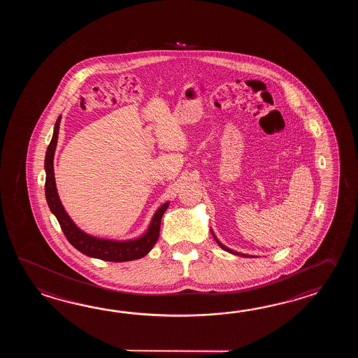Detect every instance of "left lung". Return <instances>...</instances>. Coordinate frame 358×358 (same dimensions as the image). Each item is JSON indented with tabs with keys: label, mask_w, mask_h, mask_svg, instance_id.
<instances>
[{
	"label": "left lung",
	"mask_w": 358,
	"mask_h": 358,
	"mask_svg": "<svg viewBox=\"0 0 358 358\" xmlns=\"http://www.w3.org/2000/svg\"><path fill=\"white\" fill-rule=\"evenodd\" d=\"M213 238H215V241H216V242H217V244H219V245H220L221 248H222V250H225V251H228V252H230V253H233V255H236V256H242V257H251V256H248V255H244V253H238V252H234V251H231V250H229L228 247H225V245H222V244L220 243V242H219V241H217V239H216V236H213Z\"/></svg>",
	"instance_id": "8db88e82"
}]
</instances>
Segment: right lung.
<instances>
[{
    "label": "right lung",
    "instance_id": "right-lung-1",
    "mask_svg": "<svg viewBox=\"0 0 358 358\" xmlns=\"http://www.w3.org/2000/svg\"><path fill=\"white\" fill-rule=\"evenodd\" d=\"M61 116L55 124L54 136L47 147L46 160V182H45V192H46L47 203L50 210L52 211L56 219L60 224L64 234L66 236L70 244L76 247L78 251L84 255L94 257V259L111 261V262H124V261H133V259L145 257L148 252L152 250L153 245L157 242L160 236V225L162 215L168 210L169 202L161 206L153 216L151 225L147 230L145 236L127 242H115L107 239H99L96 236H88L80 229L76 227L73 220L69 217L68 213L61 205L60 198L56 190L54 174V155L57 145V136L60 128Z\"/></svg>",
    "mask_w": 358,
    "mask_h": 358
}]
</instances>
